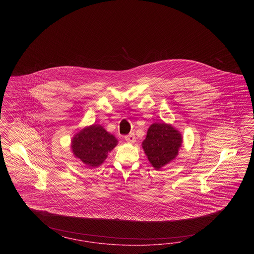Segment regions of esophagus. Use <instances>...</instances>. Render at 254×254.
Here are the masks:
<instances>
[{
    "mask_svg": "<svg viewBox=\"0 0 254 254\" xmlns=\"http://www.w3.org/2000/svg\"><path fill=\"white\" fill-rule=\"evenodd\" d=\"M125 139H126V141L128 142V143H134V142L136 141L135 134H134V133H130V134L127 135V136L125 137Z\"/></svg>",
    "mask_w": 254,
    "mask_h": 254,
    "instance_id": "34e87169",
    "label": "esophagus"
}]
</instances>
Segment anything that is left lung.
<instances>
[{
  "label": "left lung",
  "mask_w": 254,
  "mask_h": 254,
  "mask_svg": "<svg viewBox=\"0 0 254 254\" xmlns=\"http://www.w3.org/2000/svg\"><path fill=\"white\" fill-rule=\"evenodd\" d=\"M182 143V134L171 125L154 123L148 128L142 148L154 169H160L175 159Z\"/></svg>",
  "instance_id": "1"
}]
</instances>
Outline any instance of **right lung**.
<instances>
[{
    "label": "right lung",
    "mask_w": 254,
    "mask_h": 254,
    "mask_svg": "<svg viewBox=\"0 0 254 254\" xmlns=\"http://www.w3.org/2000/svg\"><path fill=\"white\" fill-rule=\"evenodd\" d=\"M116 137L100 125L86 127L73 137L71 151L75 157L90 168L99 167L117 145Z\"/></svg>",
    "instance_id": "1"
}]
</instances>
